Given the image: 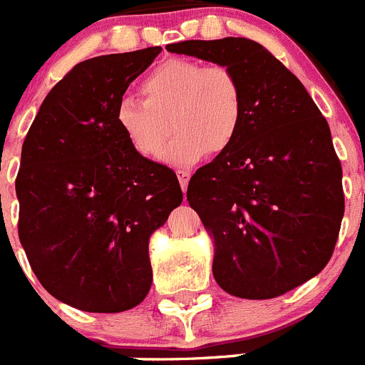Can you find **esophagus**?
<instances>
[{
	"label": "esophagus",
	"instance_id": "1",
	"mask_svg": "<svg viewBox=\"0 0 365 365\" xmlns=\"http://www.w3.org/2000/svg\"><path fill=\"white\" fill-rule=\"evenodd\" d=\"M177 179H179L180 188H182V192H185V190L188 188V180H190L188 170H177Z\"/></svg>",
	"mask_w": 365,
	"mask_h": 365
}]
</instances>
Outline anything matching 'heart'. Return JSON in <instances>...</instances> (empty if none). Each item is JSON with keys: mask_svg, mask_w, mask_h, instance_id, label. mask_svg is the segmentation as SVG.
Wrapping results in <instances>:
<instances>
[{"mask_svg": "<svg viewBox=\"0 0 365 365\" xmlns=\"http://www.w3.org/2000/svg\"><path fill=\"white\" fill-rule=\"evenodd\" d=\"M143 100L122 98L115 122L125 140L143 157L185 166L206 153L221 155L234 146L245 120V93L227 66H205L173 58L151 69L140 82Z\"/></svg>", "mask_w": 365, "mask_h": 365, "instance_id": "1", "label": "heart"}]
</instances>
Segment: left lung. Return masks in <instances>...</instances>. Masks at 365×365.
<instances>
[{
	"label": "left lung",
	"mask_w": 365,
	"mask_h": 365,
	"mask_svg": "<svg viewBox=\"0 0 365 365\" xmlns=\"http://www.w3.org/2000/svg\"><path fill=\"white\" fill-rule=\"evenodd\" d=\"M166 49L230 67L243 86L240 137L193 173L186 197L214 237L212 272L222 291L278 298L320 274L338 240L341 164L327 120L257 41L188 40Z\"/></svg>",
	"instance_id": "8db88e82"
}]
</instances>
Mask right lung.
Segmentation results:
<instances>
[{"mask_svg":"<svg viewBox=\"0 0 365 365\" xmlns=\"http://www.w3.org/2000/svg\"><path fill=\"white\" fill-rule=\"evenodd\" d=\"M160 47L80 62L45 96L21 148L18 234L49 294L122 312L151 287L150 235L182 202L173 170L131 148L115 122Z\"/></svg>","mask_w":365,"mask_h":365,"instance_id":"obj_1","label":"right lung"}]
</instances>
